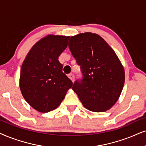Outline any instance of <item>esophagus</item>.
I'll use <instances>...</instances> for the list:
<instances>
[{
  "label": "esophagus",
  "mask_w": 146,
  "mask_h": 146,
  "mask_svg": "<svg viewBox=\"0 0 146 146\" xmlns=\"http://www.w3.org/2000/svg\"><path fill=\"white\" fill-rule=\"evenodd\" d=\"M67 76H68V77H69L70 79H71L72 82H74V81H75V76H74V75L73 74V73H70V74H68Z\"/></svg>",
  "instance_id": "1"
}]
</instances>
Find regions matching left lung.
<instances>
[{
  "label": "left lung",
  "mask_w": 146,
  "mask_h": 146,
  "mask_svg": "<svg viewBox=\"0 0 146 146\" xmlns=\"http://www.w3.org/2000/svg\"><path fill=\"white\" fill-rule=\"evenodd\" d=\"M69 47L84 76L72 88L83 106L96 112L109 110L119 98L125 77L115 52L102 37L91 32L71 36Z\"/></svg>",
  "instance_id": "8db88e82"
}]
</instances>
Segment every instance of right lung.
Instances as JSON below:
<instances>
[{
    "label": "right lung",
    "mask_w": 146,
    "mask_h": 146,
    "mask_svg": "<svg viewBox=\"0 0 146 146\" xmlns=\"http://www.w3.org/2000/svg\"><path fill=\"white\" fill-rule=\"evenodd\" d=\"M69 36L48 35L33 46L21 68L19 88L26 102L40 112L56 108L73 82L62 73L58 56L67 47Z\"/></svg>",
    "instance_id": "1"
}]
</instances>
